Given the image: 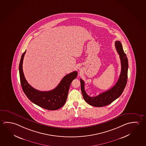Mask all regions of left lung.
<instances>
[{"mask_svg": "<svg viewBox=\"0 0 146 146\" xmlns=\"http://www.w3.org/2000/svg\"><path fill=\"white\" fill-rule=\"evenodd\" d=\"M117 49L121 62V71L119 78L115 86L108 91L100 94L96 97H90L84 90V82L80 78L81 91L84 100L88 104L95 107H102L109 105L121 95L126 85L128 78V61L124 52L121 43L119 41L115 42Z\"/></svg>", "mask_w": 146, "mask_h": 146, "instance_id": "8db88e82", "label": "left lung"}]
</instances>
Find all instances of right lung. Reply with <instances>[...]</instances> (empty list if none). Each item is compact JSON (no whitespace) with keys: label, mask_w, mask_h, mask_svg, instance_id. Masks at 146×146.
Listing matches in <instances>:
<instances>
[{"label":"right lung","mask_w":146,"mask_h":146,"mask_svg":"<svg viewBox=\"0 0 146 146\" xmlns=\"http://www.w3.org/2000/svg\"><path fill=\"white\" fill-rule=\"evenodd\" d=\"M26 51L21 56L19 64V74L22 88L27 97L32 102L48 110H57L65 104L70 86L76 78L77 72L74 71L66 75L54 89L49 91H40L29 84L24 77L22 65Z\"/></svg>","instance_id":"right-lung-1"}]
</instances>
